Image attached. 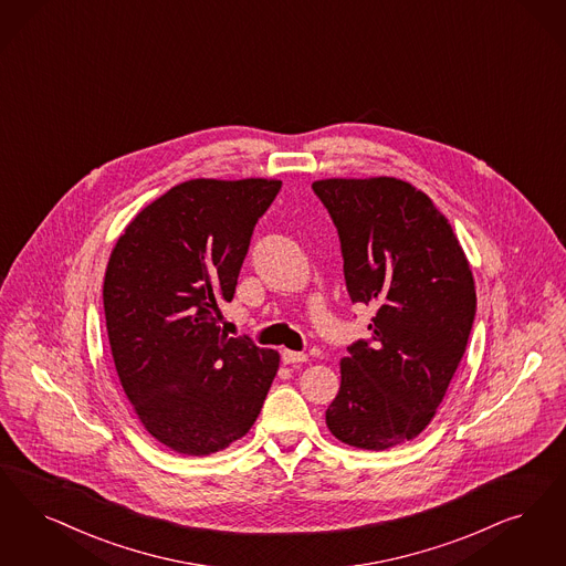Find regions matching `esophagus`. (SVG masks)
I'll list each match as a JSON object with an SVG mask.
<instances>
[{"mask_svg": "<svg viewBox=\"0 0 566 566\" xmlns=\"http://www.w3.org/2000/svg\"><path fill=\"white\" fill-rule=\"evenodd\" d=\"M282 363H284V364L307 363V354H301V352H291V349H284V352H282Z\"/></svg>", "mask_w": 566, "mask_h": 566, "instance_id": "esophagus-1", "label": "esophagus"}]
</instances>
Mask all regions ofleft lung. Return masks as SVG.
I'll use <instances>...</instances> for the list:
<instances>
[{"mask_svg":"<svg viewBox=\"0 0 566 566\" xmlns=\"http://www.w3.org/2000/svg\"><path fill=\"white\" fill-rule=\"evenodd\" d=\"M339 233L352 303L375 310L370 339L347 347L335 438L385 451L417 438L440 407L475 316L474 277L447 217L394 177L312 185Z\"/></svg>","mask_w":566,"mask_h":566,"instance_id":"8db88e82","label":"left lung"}]
</instances>
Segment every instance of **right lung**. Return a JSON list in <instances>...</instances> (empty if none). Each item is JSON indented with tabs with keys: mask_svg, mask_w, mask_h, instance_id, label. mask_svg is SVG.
Masks as SVG:
<instances>
[{
	"mask_svg": "<svg viewBox=\"0 0 566 566\" xmlns=\"http://www.w3.org/2000/svg\"><path fill=\"white\" fill-rule=\"evenodd\" d=\"M282 181L193 179L143 208L119 235L103 284L115 370L136 417L182 454L223 451L249 433L280 366L273 349L227 337L256 221Z\"/></svg>",
	"mask_w": 566,
	"mask_h": 566,
	"instance_id": "right-lung-1",
	"label": "right lung"
}]
</instances>
